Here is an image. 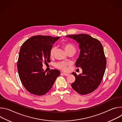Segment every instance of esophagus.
Listing matches in <instances>:
<instances>
[{"mask_svg":"<svg viewBox=\"0 0 122 122\" xmlns=\"http://www.w3.org/2000/svg\"><path fill=\"white\" fill-rule=\"evenodd\" d=\"M64 75V76H67L69 75V74L67 73H65V72H63L62 73Z\"/></svg>","mask_w":122,"mask_h":122,"instance_id":"obj_1","label":"esophagus"}]
</instances>
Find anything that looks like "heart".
Listing matches in <instances>:
<instances>
[{
  "label": "heart",
  "mask_w": 122,
  "mask_h": 122,
  "mask_svg": "<svg viewBox=\"0 0 122 122\" xmlns=\"http://www.w3.org/2000/svg\"><path fill=\"white\" fill-rule=\"evenodd\" d=\"M63 46H64V48L66 53H67L68 51H70L76 50L75 47L71 43H64ZM56 50V47H53L51 49V51L50 52V55L51 57H53L54 56ZM69 65V63H66V62H60L57 63L56 64V66L58 68L61 69L63 71H66L67 70L66 66Z\"/></svg>",
  "instance_id": "b5f03b06"
}]
</instances>
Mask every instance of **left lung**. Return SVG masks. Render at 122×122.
<instances>
[{"label":"left lung","instance_id":"1","mask_svg":"<svg viewBox=\"0 0 122 122\" xmlns=\"http://www.w3.org/2000/svg\"><path fill=\"white\" fill-rule=\"evenodd\" d=\"M71 38L79 44L80 53L76 62V66L81 67L82 73L75 77L72 88L81 95H86L95 91L100 84L105 73L106 59L103 46L97 39L85 34L72 35Z\"/></svg>","mask_w":122,"mask_h":122}]
</instances>
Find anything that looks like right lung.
<instances>
[{
  "instance_id": "right-lung-1",
  "label": "right lung",
  "mask_w": 122,
  "mask_h": 122,
  "mask_svg": "<svg viewBox=\"0 0 122 122\" xmlns=\"http://www.w3.org/2000/svg\"><path fill=\"white\" fill-rule=\"evenodd\" d=\"M60 37L38 35L27 40L20 50L17 68L20 80L30 93L37 96L46 94L52 87L60 71L51 69L46 73L43 63L50 62V52Z\"/></svg>"
}]
</instances>
